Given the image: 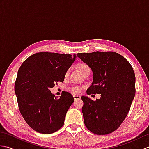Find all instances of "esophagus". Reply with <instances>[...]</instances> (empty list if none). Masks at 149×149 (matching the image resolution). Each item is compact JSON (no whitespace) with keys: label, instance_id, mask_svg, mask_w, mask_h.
I'll use <instances>...</instances> for the list:
<instances>
[{"label":"esophagus","instance_id":"1","mask_svg":"<svg viewBox=\"0 0 149 149\" xmlns=\"http://www.w3.org/2000/svg\"><path fill=\"white\" fill-rule=\"evenodd\" d=\"M74 100H79V99H81V96H79V95H74Z\"/></svg>","mask_w":149,"mask_h":149}]
</instances>
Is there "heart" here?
<instances>
[{
    "instance_id": "b5f03b06",
    "label": "heart",
    "mask_w": 149,
    "mask_h": 149,
    "mask_svg": "<svg viewBox=\"0 0 149 149\" xmlns=\"http://www.w3.org/2000/svg\"><path fill=\"white\" fill-rule=\"evenodd\" d=\"M78 66L81 72H82V74L83 75L84 74H86V72L90 71V68L89 67V66H88L87 64H86V63H80ZM69 74H70V70L68 69L65 72V77H67L68 76ZM81 90H82L81 87L79 86H77V85H73V86H72L71 87H70L68 88V91L73 95L79 94L81 92Z\"/></svg>"
}]
</instances>
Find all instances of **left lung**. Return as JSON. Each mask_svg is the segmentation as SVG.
I'll return each mask as SVG.
<instances>
[{"mask_svg":"<svg viewBox=\"0 0 149 149\" xmlns=\"http://www.w3.org/2000/svg\"><path fill=\"white\" fill-rule=\"evenodd\" d=\"M92 70L93 81L87 94H100L92 100L82 96L84 122L98 135L111 133L125 120L135 96V74L130 63L119 54L94 52L77 54Z\"/></svg>","mask_w":149,"mask_h":149,"instance_id":"8db88e82","label":"left lung"}]
</instances>
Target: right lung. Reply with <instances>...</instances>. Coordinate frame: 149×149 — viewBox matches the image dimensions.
I'll list each match as a JSON object with an SVG mask.
<instances>
[{"label": "right lung", "mask_w": 149, "mask_h": 149, "mask_svg": "<svg viewBox=\"0 0 149 149\" xmlns=\"http://www.w3.org/2000/svg\"><path fill=\"white\" fill-rule=\"evenodd\" d=\"M75 58V54L38 52L27 58L19 68L15 94L21 115L33 130L49 134L64 124L74 97L66 91L56 97L49 89L63 82Z\"/></svg>", "instance_id": "right-lung-1"}]
</instances>
